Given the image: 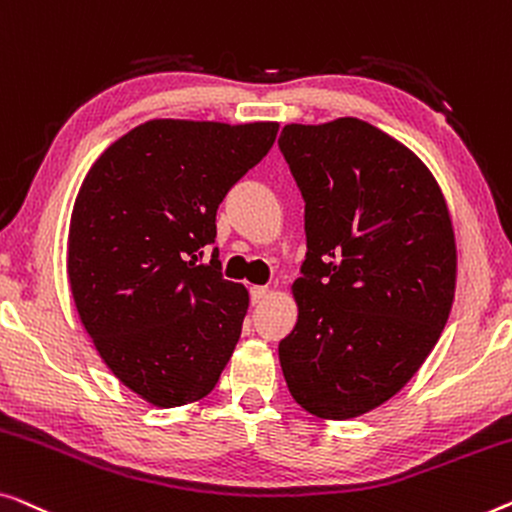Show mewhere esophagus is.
<instances>
[{"mask_svg":"<svg viewBox=\"0 0 512 512\" xmlns=\"http://www.w3.org/2000/svg\"><path fill=\"white\" fill-rule=\"evenodd\" d=\"M266 294H269V287H266V285H253V287H250V299H253V304H262Z\"/></svg>","mask_w":512,"mask_h":512,"instance_id":"obj_1","label":"esophagus"}]
</instances>
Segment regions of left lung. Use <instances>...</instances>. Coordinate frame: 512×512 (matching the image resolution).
I'll list each match as a JSON object with an SVG mask.
<instances>
[{
  "instance_id": "1",
  "label": "left lung",
  "mask_w": 512,
  "mask_h": 512,
  "mask_svg": "<svg viewBox=\"0 0 512 512\" xmlns=\"http://www.w3.org/2000/svg\"><path fill=\"white\" fill-rule=\"evenodd\" d=\"M278 148L306 201L308 248L280 366L301 408L348 420L394 397L448 322L450 213L429 169L364 120L285 125Z\"/></svg>"
}]
</instances>
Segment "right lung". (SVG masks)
<instances>
[{"mask_svg": "<svg viewBox=\"0 0 512 512\" xmlns=\"http://www.w3.org/2000/svg\"><path fill=\"white\" fill-rule=\"evenodd\" d=\"M278 122L148 120L78 190L67 273L113 376L153 406L206 397L239 343L248 290L225 280L215 213L269 153Z\"/></svg>", "mask_w": 512, "mask_h": 512, "instance_id": "add662e5", "label": "right lung"}]
</instances>
